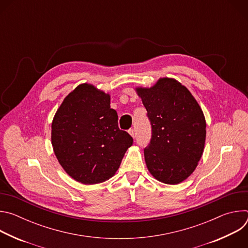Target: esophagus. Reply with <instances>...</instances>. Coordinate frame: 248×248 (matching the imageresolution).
I'll list each match as a JSON object with an SVG mask.
<instances>
[{
    "label": "esophagus",
    "mask_w": 248,
    "mask_h": 248,
    "mask_svg": "<svg viewBox=\"0 0 248 248\" xmlns=\"http://www.w3.org/2000/svg\"><path fill=\"white\" fill-rule=\"evenodd\" d=\"M128 133L134 138L135 137V130L133 129V128H130V129H128Z\"/></svg>",
    "instance_id": "esophagus-1"
}]
</instances>
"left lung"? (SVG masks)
Masks as SVG:
<instances>
[{"mask_svg":"<svg viewBox=\"0 0 248 248\" xmlns=\"http://www.w3.org/2000/svg\"><path fill=\"white\" fill-rule=\"evenodd\" d=\"M136 91L152 128L150 143L144 148L147 168L162 183L180 184L193 172L203 153V112L188 89L171 78Z\"/></svg>","mask_w":248,"mask_h":248,"instance_id":"left-lung-1","label":"left lung"}]
</instances>
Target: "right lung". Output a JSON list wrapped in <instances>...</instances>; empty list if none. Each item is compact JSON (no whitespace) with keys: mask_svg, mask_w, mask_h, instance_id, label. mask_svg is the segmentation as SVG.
Masks as SVG:
<instances>
[{"mask_svg":"<svg viewBox=\"0 0 248 248\" xmlns=\"http://www.w3.org/2000/svg\"><path fill=\"white\" fill-rule=\"evenodd\" d=\"M133 138L119 128L110 95L78 85L63 100L52 124V145L63 170L76 181L94 185L118 170Z\"/></svg>","mask_w":248,"mask_h":248,"instance_id":"right-lung-1","label":"right lung"}]
</instances>
